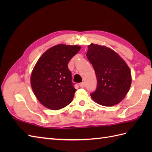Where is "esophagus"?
I'll list each match as a JSON object with an SVG mask.
<instances>
[{"label": "esophagus", "mask_w": 152, "mask_h": 152, "mask_svg": "<svg viewBox=\"0 0 152 152\" xmlns=\"http://www.w3.org/2000/svg\"><path fill=\"white\" fill-rule=\"evenodd\" d=\"M85 83L84 82H82V83H80V86L81 87V88H84L85 87Z\"/></svg>", "instance_id": "1"}]
</instances>
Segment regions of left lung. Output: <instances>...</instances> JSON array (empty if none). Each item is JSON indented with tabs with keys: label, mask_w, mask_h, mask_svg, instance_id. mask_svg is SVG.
I'll list each match as a JSON object with an SVG mask.
<instances>
[{
	"label": "left lung",
	"mask_w": 152,
	"mask_h": 152,
	"mask_svg": "<svg viewBox=\"0 0 152 152\" xmlns=\"http://www.w3.org/2000/svg\"><path fill=\"white\" fill-rule=\"evenodd\" d=\"M95 70L97 86L91 94L93 101L105 106L120 102L131 85V74L125 61L113 50L91 44L86 53Z\"/></svg>",
	"instance_id": "left-lung-1"
}]
</instances>
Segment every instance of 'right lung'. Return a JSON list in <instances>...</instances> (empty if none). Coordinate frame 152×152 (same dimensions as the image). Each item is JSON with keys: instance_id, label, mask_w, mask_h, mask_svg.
<instances>
[{"instance_id": "add662e5", "label": "right lung", "mask_w": 152, "mask_h": 152, "mask_svg": "<svg viewBox=\"0 0 152 152\" xmlns=\"http://www.w3.org/2000/svg\"><path fill=\"white\" fill-rule=\"evenodd\" d=\"M79 46L58 44L42 54L32 71L31 85L42 104L57 110L72 102L76 89L68 63L78 52Z\"/></svg>"}]
</instances>
